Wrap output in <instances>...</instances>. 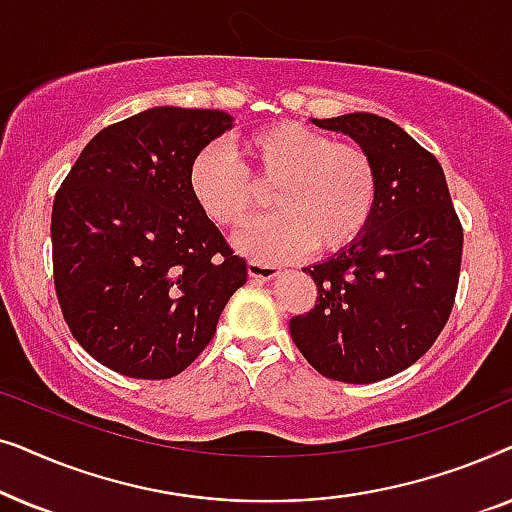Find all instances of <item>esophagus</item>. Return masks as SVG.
I'll return each instance as SVG.
<instances>
[{
	"instance_id": "obj_1",
	"label": "esophagus",
	"mask_w": 512,
	"mask_h": 512,
	"mask_svg": "<svg viewBox=\"0 0 512 512\" xmlns=\"http://www.w3.org/2000/svg\"><path fill=\"white\" fill-rule=\"evenodd\" d=\"M247 270H249V277L258 279V282H270V279L282 275V270H279L277 265H270V263H263V261H249Z\"/></svg>"
}]
</instances>
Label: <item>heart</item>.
I'll list each match as a JSON object with an SVG mask.
<instances>
[{"label":"heart","mask_w":512,"mask_h":512,"mask_svg":"<svg viewBox=\"0 0 512 512\" xmlns=\"http://www.w3.org/2000/svg\"><path fill=\"white\" fill-rule=\"evenodd\" d=\"M237 156L219 146L202 149L188 170V186L202 214L219 228L242 226L270 191L277 212L235 237L237 249L254 261H286L310 247L335 254L370 226L380 177L363 146L284 121L240 139Z\"/></svg>","instance_id":"obj_1"}]
</instances>
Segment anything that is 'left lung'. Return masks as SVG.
<instances>
[{
	"mask_svg": "<svg viewBox=\"0 0 512 512\" xmlns=\"http://www.w3.org/2000/svg\"><path fill=\"white\" fill-rule=\"evenodd\" d=\"M359 142L377 165L375 214L352 247L305 268L317 284L291 338L328 380L368 384L412 366L443 331L459 286L464 228L443 167L375 114L312 118Z\"/></svg>",
	"mask_w": 512,
	"mask_h": 512,
	"instance_id": "obj_1",
	"label": "left lung"
}]
</instances>
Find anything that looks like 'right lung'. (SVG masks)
Returning <instances> with one entry per match:
<instances>
[{
    "instance_id": "obj_1",
    "label": "right lung",
    "mask_w": 512,
    "mask_h": 512,
    "mask_svg": "<svg viewBox=\"0 0 512 512\" xmlns=\"http://www.w3.org/2000/svg\"><path fill=\"white\" fill-rule=\"evenodd\" d=\"M233 118L153 107L97 132L53 202V282L76 342L116 373L167 380L214 338L247 261L202 214L193 158Z\"/></svg>"
}]
</instances>
